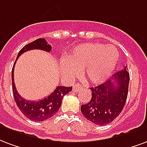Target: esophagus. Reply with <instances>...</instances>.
Segmentation results:
<instances>
[{"label": "esophagus", "instance_id": "34e87169", "mask_svg": "<svg viewBox=\"0 0 147 147\" xmlns=\"http://www.w3.org/2000/svg\"><path fill=\"white\" fill-rule=\"evenodd\" d=\"M81 88H82V86H81L80 84H75L73 87V91L74 92H79L81 91Z\"/></svg>", "mask_w": 147, "mask_h": 147}]
</instances>
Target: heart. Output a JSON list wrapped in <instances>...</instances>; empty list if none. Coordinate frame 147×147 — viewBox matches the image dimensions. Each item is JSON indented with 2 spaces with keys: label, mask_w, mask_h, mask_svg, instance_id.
Here are the masks:
<instances>
[{
  "label": "heart",
  "mask_w": 147,
  "mask_h": 147,
  "mask_svg": "<svg viewBox=\"0 0 147 147\" xmlns=\"http://www.w3.org/2000/svg\"><path fill=\"white\" fill-rule=\"evenodd\" d=\"M118 51L114 46L102 44H88L79 46L66 59L61 68L64 74L74 76L78 69L85 68L86 78L93 84L106 81L118 61Z\"/></svg>",
  "instance_id": "1"
}]
</instances>
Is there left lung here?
<instances>
[{"label": "left lung", "mask_w": 147, "mask_h": 147, "mask_svg": "<svg viewBox=\"0 0 147 147\" xmlns=\"http://www.w3.org/2000/svg\"><path fill=\"white\" fill-rule=\"evenodd\" d=\"M127 69L125 66L104 83L90 88L92 98L81 107V113L87 120L96 125H106L121 113L128 96L130 80Z\"/></svg>", "instance_id": "obj_1"}]
</instances>
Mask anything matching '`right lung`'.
Wrapping results in <instances>:
<instances>
[{"instance_id": "right-lung-1", "label": "right lung", "mask_w": 147, "mask_h": 147, "mask_svg": "<svg viewBox=\"0 0 147 147\" xmlns=\"http://www.w3.org/2000/svg\"><path fill=\"white\" fill-rule=\"evenodd\" d=\"M34 49H40L43 51H49L51 50V46L48 44L45 38H38L33 42L23 47L17 55V59L14 63L11 70V83L12 91L15 101L17 107L26 117L34 121H44L47 119L53 117L59 110L62 104L63 96L71 92L72 87L58 86L48 97H45L39 101H28L22 98L17 92L14 82V68L18 58L26 51Z\"/></svg>"}]
</instances>
